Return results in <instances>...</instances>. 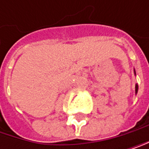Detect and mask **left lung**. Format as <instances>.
<instances>
[{"label":"left lung","instance_id":"1","mask_svg":"<svg viewBox=\"0 0 149 149\" xmlns=\"http://www.w3.org/2000/svg\"><path fill=\"white\" fill-rule=\"evenodd\" d=\"M138 92V85H136V93Z\"/></svg>","mask_w":149,"mask_h":149}]
</instances>
